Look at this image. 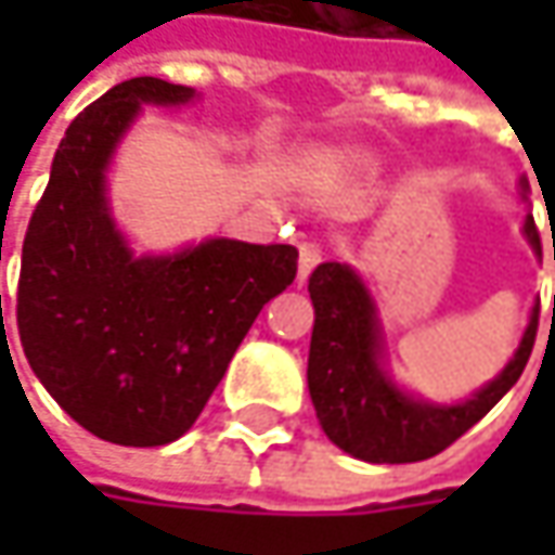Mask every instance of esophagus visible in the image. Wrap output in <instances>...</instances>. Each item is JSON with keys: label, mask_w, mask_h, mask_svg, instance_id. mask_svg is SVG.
I'll list each match as a JSON object with an SVG mask.
<instances>
[{"label": "esophagus", "mask_w": 555, "mask_h": 555, "mask_svg": "<svg viewBox=\"0 0 555 555\" xmlns=\"http://www.w3.org/2000/svg\"><path fill=\"white\" fill-rule=\"evenodd\" d=\"M324 253H327V246L321 244V241H314V237L299 244V281H306L311 271L324 262Z\"/></svg>", "instance_id": "obj_1"}]
</instances>
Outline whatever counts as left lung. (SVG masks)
I'll return each instance as SVG.
<instances>
[{
  "instance_id": "left-lung-1",
  "label": "left lung",
  "mask_w": 555,
  "mask_h": 555,
  "mask_svg": "<svg viewBox=\"0 0 555 555\" xmlns=\"http://www.w3.org/2000/svg\"><path fill=\"white\" fill-rule=\"evenodd\" d=\"M525 234L531 246H541L531 216L525 219ZM309 293L314 302L309 349L311 404L333 444L367 463H416L441 454L516 386L538 336L534 309L519 352L506 371L476 398L454 408H438L398 392L383 373L373 302L352 268L339 262L318 266L309 278Z\"/></svg>"
}]
</instances>
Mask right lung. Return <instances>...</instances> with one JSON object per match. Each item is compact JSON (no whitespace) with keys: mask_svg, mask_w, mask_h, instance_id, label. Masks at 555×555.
<instances>
[{"mask_svg":"<svg viewBox=\"0 0 555 555\" xmlns=\"http://www.w3.org/2000/svg\"><path fill=\"white\" fill-rule=\"evenodd\" d=\"M191 98L188 86L135 76L92 101L57 144L24 237L17 333L33 373L82 429L129 448L194 426L262 306L296 278L287 244L206 241L166 259H135L122 244L104 166L141 101Z\"/></svg>","mask_w":555,"mask_h":555,"instance_id":"right-lung-1","label":"right lung"}]
</instances>
